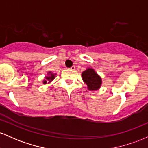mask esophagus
I'll return each mask as SVG.
<instances>
[{
	"label": "esophagus",
	"mask_w": 148,
	"mask_h": 148,
	"mask_svg": "<svg viewBox=\"0 0 148 148\" xmlns=\"http://www.w3.org/2000/svg\"><path fill=\"white\" fill-rule=\"evenodd\" d=\"M69 69H70L71 70H74V69H75V67H74V66H72V67H71Z\"/></svg>",
	"instance_id": "esophagus-1"
}]
</instances>
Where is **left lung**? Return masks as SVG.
Segmentation results:
<instances>
[{"instance_id": "8db88e82", "label": "left lung", "mask_w": 148, "mask_h": 148, "mask_svg": "<svg viewBox=\"0 0 148 148\" xmlns=\"http://www.w3.org/2000/svg\"><path fill=\"white\" fill-rule=\"evenodd\" d=\"M81 76L89 90L96 91L101 88L102 80L94 69L88 67L82 72Z\"/></svg>"}]
</instances>
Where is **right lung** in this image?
Returning a JSON list of instances; mask_svg holds the SVG:
<instances>
[{"instance_id":"obj_1","label":"right lung","mask_w":148,"mask_h":148,"mask_svg":"<svg viewBox=\"0 0 148 148\" xmlns=\"http://www.w3.org/2000/svg\"><path fill=\"white\" fill-rule=\"evenodd\" d=\"M56 74V73L55 74H53V73L51 72H49L48 74H47V76L45 77V80H44L43 81V84H46L47 82L50 83L51 81H53V80L55 79Z\"/></svg>"}]
</instances>
